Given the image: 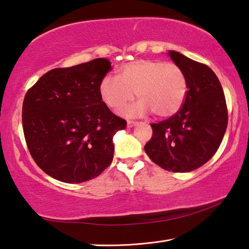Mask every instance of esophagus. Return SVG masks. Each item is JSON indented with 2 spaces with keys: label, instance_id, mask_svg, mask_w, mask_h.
I'll return each mask as SVG.
<instances>
[{
  "label": "esophagus",
  "instance_id": "34e87169",
  "mask_svg": "<svg viewBox=\"0 0 249 249\" xmlns=\"http://www.w3.org/2000/svg\"><path fill=\"white\" fill-rule=\"evenodd\" d=\"M137 124V122H134V121H127V127H133V126H135Z\"/></svg>",
  "mask_w": 249,
  "mask_h": 249
}]
</instances>
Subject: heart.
<instances>
[{"instance_id":"heart-1","label":"heart","mask_w":249,"mask_h":249,"mask_svg":"<svg viewBox=\"0 0 249 249\" xmlns=\"http://www.w3.org/2000/svg\"><path fill=\"white\" fill-rule=\"evenodd\" d=\"M135 92L140 101L125 109L126 115H144L151 111L158 117H168L182 107L187 78L174 62L138 59L122 66L119 77L107 74L100 83L102 100L116 111L132 102Z\"/></svg>"}]
</instances>
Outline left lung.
<instances>
[{"label":"left lung","instance_id":"8db88e82","mask_svg":"<svg viewBox=\"0 0 249 249\" xmlns=\"http://www.w3.org/2000/svg\"><path fill=\"white\" fill-rule=\"evenodd\" d=\"M183 70L187 94L182 107L168 120L150 124L153 136L145 145L148 157L172 172L203 166L220 147L227 127V107L220 80L204 64L170 50Z\"/></svg>","mask_w":249,"mask_h":249}]
</instances>
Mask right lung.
I'll return each instance as SVG.
<instances>
[{"mask_svg": "<svg viewBox=\"0 0 249 249\" xmlns=\"http://www.w3.org/2000/svg\"><path fill=\"white\" fill-rule=\"evenodd\" d=\"M96 58L69 68H56L26 92L22 121L34 161L53 179L80 183L111 165L113 136L126 121L102 101L100 83L111 71Z\"/></svg>", "mask_w": 249, "mask_h": 249, "instance_id": "obj_1", "label": "right lung"}]
</instances>
